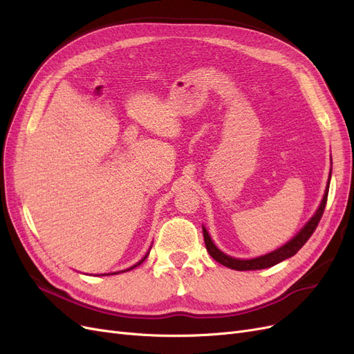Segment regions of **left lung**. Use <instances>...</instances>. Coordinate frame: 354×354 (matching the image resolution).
<instances>
[{"instance_id":"8db88e82","label":"left lung","mask_w":354,"mask_h":354,"mask_svg":"<svg viewBox=\"0 0 354 354\" xmlns=\"http://www.w3.org/2000/svg\"><path fill=\"white\" fill-rule=\"evenodd\" d=\"M328 190H329V186H328V189H326V192H325V196H324V199H322V203H320V207H319V209L316 211L315 216L312 217V220H310V221L306 224L304 229H303L301 232H299L292 241H289L286 245L282 246V248L276 250V251H273V252H270V254H267V255L259 257V259H252V260H238V259H232V257H229V255H226V254H223V252L217 248V246L212 243V241H211V238H209V234H208L207 229L202 227V230H203V239H205L207 251L209 252V255H211L212 259L216 260L217 263L229 267V269L241 270V272H243V270H260V269H267V267H272V266H274V264H277V263H281V261L289 259V257L295 255L299 250L303 248V245L310 239V236H312L313 232L316 230L320 218H322V216H324L325 207H326Z\"/></svg>"}]
</instances>
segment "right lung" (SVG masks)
Wrapping results in <instances>:
<instances>
[{
    "mask_svg": "<svg viewBox=\"0 0 354 354\" xmlns=\"http://www.w3.org/2000/svg\"><path fill=\"white\" fill-rule=\"evenodd\" d=\"M146 257H147V255H146ZM146 257H145V259H146ZM145 259H143V260H145ZM143 260H142V261H138V263H137L136 266H138V264H140V263H143ZM136 266H133V267H131V269H134V267H136Z\"/></svg>",
    "mask_w": 354,
    "mask_h": 354,
    "instance_id": "add662e5",
    "label": "right lung"
}]
</instances>
